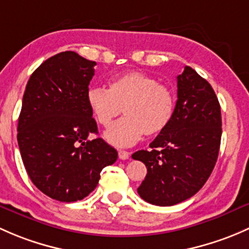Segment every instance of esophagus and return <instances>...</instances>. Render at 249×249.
<instances>
[{
    "label": "esophagus",
    "mask_w": 249,
    "mask_h": 249,
    "mask_svg": "<svg viewBox=\"0 0 249 249\" xmlns=\"http://www.w3.org/2000/svg\"><path fill=\"white\" fill-rule=\"evenodd\" d=\"M129 156H130V153L129 152H127V151H119V158L120 160H128V158H129Z\"/></svg>",
    "instance_id": "esophagus-1"
}]
</instances>
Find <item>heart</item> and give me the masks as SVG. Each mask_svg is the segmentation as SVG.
<instances>
[{
  "label": "heart",
  "instance_id": "b5f03b06",
  "mask_svg": "<svg viewBox=\"0 0 249 249\" xmlns=\"http://www.w3.org/2000/svg\"><path fill=\"white\" fill-rule=\"evenodd\" d=\"M86 101L94 119L109 127L124 107L125 116L106 133V139L117 147L137 143L143 135L160 134L174 117L175 93L158 79L132 71L109 81V89L89 87Z\"/></svg>",
  "mask_w": 249,
  "mask_h": 249
}]
</instances>
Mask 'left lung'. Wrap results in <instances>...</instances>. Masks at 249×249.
<instances>
[{"mask_svg": "<svg viewBox=\"0 0 249 249\" xmlns=\"http://www.w3.org/2000/svg\"><path fill=\"white\" fill-rule=\"evenodd\" d=\"M222 137L218 98L212 86L186 66L178 76V102L170 124L132 158L147 168L138 193L157 206L193 196L211 175Z\"/></svg>", "mask_w": 249, "mask_h": 249, "instance_id": "left-lung-1", "label": "left lung"}]
</instances>
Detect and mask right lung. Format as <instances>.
<instances>
[{
  "mask_svg": "<svg viewBox=\"0 0 249 249\" xmlns=\"http://www.w3.org/2000/svg\"><path fill=\"white\" fill-rule=\"evenodd\" d=\"M94 61L74 51L48 58L31 75L18 124V143L31 181L51 199L73 202L89 196L117 151L96 134L86 101Z\"/></svg>",
  "mask_w": 249,
  "mask_h": 249,
  "instance_id": "1",
  "label": "right lung"
}]
</instances>
